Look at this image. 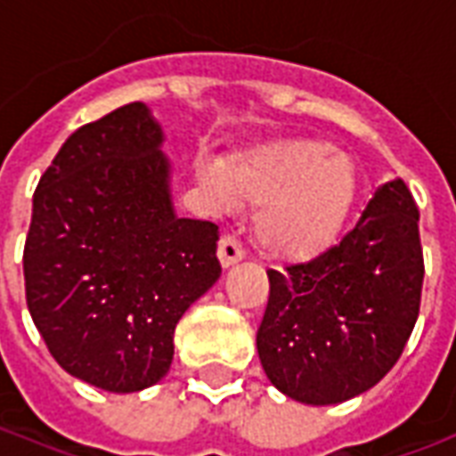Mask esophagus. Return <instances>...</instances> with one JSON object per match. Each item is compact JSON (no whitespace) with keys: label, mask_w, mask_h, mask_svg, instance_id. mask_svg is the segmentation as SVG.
<instances>
[{"label":"esophagus","mask_w":456,"mask_h":456,"mask_svg":"<svg viewBox=\"0 0 456 456\" xmlns=\"http://www.w3.org/2000/svg\"><path fill=\"white\" fill-rule=\"evenodd\" d=\"M217 256L222 261V266L229 268L234 266L237 261L244 258V247H241V241L237 237H232V234H224V237L219 239V248H217Z\"/></svg>","instance_id":"obj_1"}]
</instances>
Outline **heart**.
I'll use <instances>...</instances> for the list:
<instances>
[{
    "instance_id": "heart-1",
    "label": "heart",
    "mask_w": 456,
    "mask_h": 456,
    "mask_svg": "<svg viewBox=\"0 0 456 456\" xmlns=\"http://www.w3.org/2000/svg\"><path fill=\"white\" fill-rule=\"evenodd\" d=\"M198 180L219 205H258L254 229L276 256L307 261L342 237L359 200V170L320 139H283L229 159L200 160Z\"/></svg>"
}]
</instances>
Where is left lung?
<instances>
[{
  "label": "left lung",
  "instance_id": "obj_1",
  "mask_svg": "<svg viewBox=\"0 0 456 456\" xmlns=\"http://www.w3.org/2000/svg\"><path fill=\"white\" fill-rule=\"evenodd\" d=\"M418 219L408 185L391 180L339 244L286 273L268 271L256 349L278 391L332 405L369 391L395 366L420 313Z\"/></svg>",
  "mask_w": 456,
  "mask_h": 456
}]
</instances>
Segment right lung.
Here are the masks:
<instances>
[{
  "instance_id": "right-lung-1",
  "label": "right lung",
  "mask_w": 456,
  "mask_h": 456,
  "mask_svg": "<svg viewBox=\"0 0 456 456\" xmlns=\"http://www.w3.org/2000/svg\"><path fill=\"white\" fill-rule=\"evenodd\" d=\"M141 102L68 136L34 192L26 305L65 371L112 393L160 381L175 325L222 273L219 227L175 217Z\"/></svg>"
}]
</instances>
